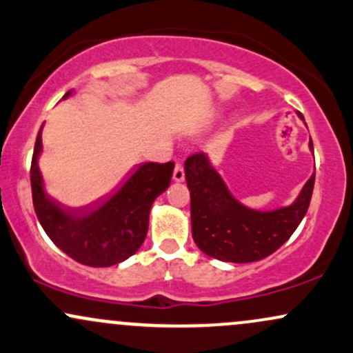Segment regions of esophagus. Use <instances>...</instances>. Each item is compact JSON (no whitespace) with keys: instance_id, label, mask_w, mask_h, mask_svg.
<instances>
[{"instance_id":"1","label":"esophagus","mask_w":353,"mask_h":353,"mask_svg":"<svg viewBox=\"0 0 353 353\" xmlns=\"http://www.w3.org/2000/svg\"><path fill=\"white\" fill-rule=\"evenodd\" d=\"M172 179L176 182L184 181V165H182V163H176V168H174L172 172Z\"/></svg>"}]
</instances>
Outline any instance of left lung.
I'll use <instances>...</instances> for the list:
<instances>
[{"mask_svg": "<svg viewBox=\"0 0 353 353\" xmlns=\"http://www.w3.org/2000/svg\"><path fill=\"white\" fill-rule=\"evenodd\" d=\"M184 171L194 242L209 257L234 264L261 261L289 241L307 214L315 182L312 174L294 204L262 212L234 199L204 152L189 156Z\"/></svg>", "mask_w": 353, "mask_h": 353, "instance_id": "left-lung-1", "label": "left lung"}]
</instances>
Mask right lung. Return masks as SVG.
<instances>
[{
	"mask_svg": "<svg viewBox=\"0 0 353 353\" xmlns=\"http://www.w3.org/2000/svg\"><path fill=\"white\" fill-rule=\"evenodd\" d=\"M68 96L70 92L64 98ZM41 149L39 129L31 161V192L34 212L48 237L64 254L89 267H111L136 254L148 234L152 202L171 184L172 161L139 165L111 199L96 210L83 212L63 208L46 194L38 165Z\"/></svg>",
	"mask_w": 353,
	"mask_h": 353,
	"instance_id": "right-lung-1",
	"label": "right lung"
}]
</instances>
